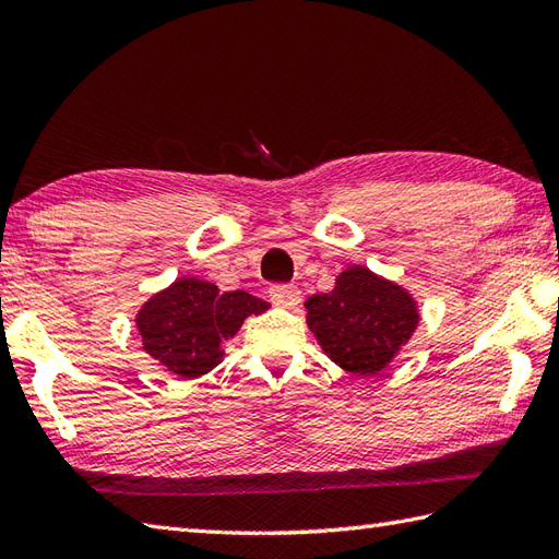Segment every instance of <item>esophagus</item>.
Segmentation results:
<instances>
[{"label":"esophagus","mask_w":559,"mask_h":559,"mask_svg":"<svg viewBox=\"0 0 559 559\" xmlns=\"http://www.w3.org/2000/svg\"><path fill=\"white\" fill-rule=\"evenodd\" d=\"M271 300L281 305V308H295L300 302V290L295 286H286V283H278V286H271Z\"/></svg>","instance_id":"esophagus-1"}]
</instances>
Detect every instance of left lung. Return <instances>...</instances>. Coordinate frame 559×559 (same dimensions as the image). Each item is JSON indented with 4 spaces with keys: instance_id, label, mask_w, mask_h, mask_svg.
I'll list each match as a JSON object with an SVG mask.
<instances>
[{
    "instance_id": "8db88e82",
    "label": "left lung",
    "mask_w": 559,
    "mask_h": 559,
    "mask_svg": "<svg viewBox=\"0 0 559 559\" xmlns=\"http://www.w3.org/2000/svg\"><path fill=\"white\" fill-rule=\"evenodd\" d=\"M308 326L338 368L376 376L388 368L419 324L417 300L366 266H348L330 293L305 302Z\"/></svg>"
}]
</instances>
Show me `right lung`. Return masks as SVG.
I'll return each mask as SVG.
<instances>
[{"mask_svg":"<svg viewBox=\"0 0 559 559\" xmlns=\"http://www.w3.org/2000/svg\"><path fill=\"white\" fill-rule=\"evenodd\" d=\"M269 302L247 290H227L201 278H177L142 305L135 324L142 348L183 380L205 376L221 364L223 338L235 336L249 314Z\"/></svg>","mask_w":559,"mask_h":559,"instance_id":"right-lung-1","label":"right lung"}]
</instances>
